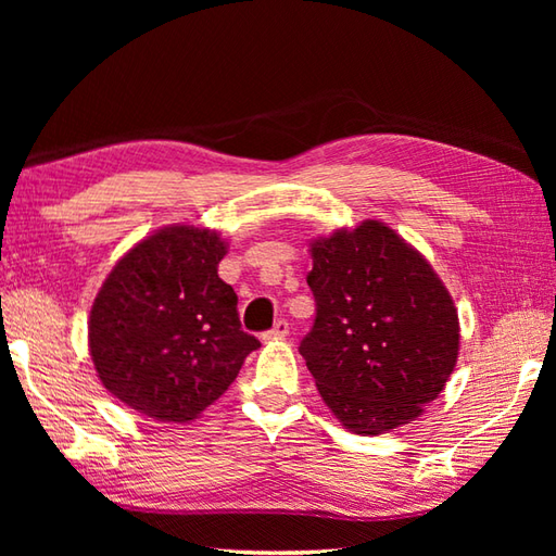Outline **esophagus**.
<instances>
[{"label": "esophagus", "instance_id": "34e87169", "mask_svg": "<svg viewBox=\"0 0 556 556\" xmlns=\"http://www.w3.org/2000/svg\"><path fill=\"white\" fill-rule=\"evenodd\" d=\"M289 334V323L287 320H277L275 327L267 329L263 334V339H285Z\"/></svg>", "mask_w": 556, "mask_h": 556}]
</instances>
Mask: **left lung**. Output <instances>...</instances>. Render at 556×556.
Listing matches in <instances>:
<instances>
[{
  "mask_svg": "<svg viewBox=\"0 0 556 556\" xmlns=\"http://www.w3.org/2000/svg\"><path fill=\"white\" fill-rule=\"evenodd\" d=\"M311 251L315 323L299 351L325 404L356 434L418 418L458 356V315L440 277L377 219Z\"/></svg>",
  "mask_w": 556,
  "mask_h": 556,
  "instance_id": "1",
  "label": "left lung"
}]
</instances>
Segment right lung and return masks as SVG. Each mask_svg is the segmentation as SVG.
Instances as JSON below:
<instances>
[{"instance_id": "right-lung-1", "label": "right lung", "mask_w": 556, "mask_h": 556, "mask_svg": "<svg viewBox=\"0 0 556 556\" xmlns=\"http://www.w3.org/2000/svg\"><path fill=\"white\" fill-rule=\"evenodd\" d=\"M224 253L215 231L167 227L114 265L92 303L88 341L100 380L148 418H198L260 346L217 275Z\"/></svg>"}]
</instances>
